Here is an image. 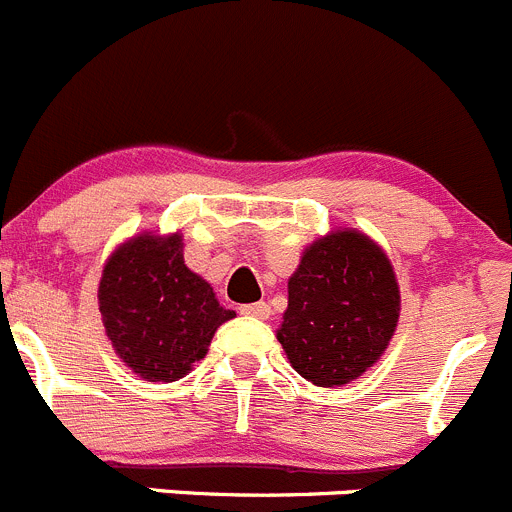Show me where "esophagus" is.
Here are the masks:
<instances>
[{"instance_id": "obj_1", "label": "esophagus", "mask_w": 512, "mask_h": 512, "mask_svg": "<svg viewBox=\"0 0 512 512\" xmlns=\"http://www.w3.org/2000/svg\"><path fill=\"white\" fill-rule=\"evenodd\" d=\"M242 315H252V318H270V305L267 303H250V305H242L240 308Z\"/></svg>"}]
</instances>
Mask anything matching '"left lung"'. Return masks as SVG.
<instances>
[{"label": "left lung", "mask_w": 512, "mask_h": 512, "mask_svg": "<svg viewBox=\"0 0 512 512\" xmlns=\"http://www.w3.org/2000/svg\"><path fill=\"white\" fill-rule=\"evenodd\" d=\"M401 313L389 255L358 229L310 242L288 280L278 328L290 366L323 389L351 384L384 356Z\"/></svg>", "instance_id": "left-lung-1"}]
</instances>
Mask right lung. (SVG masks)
<instances>
[{
    "label": "right lung",
    "mask_w": 512,
    "mask_h": 512,
    "mask_svg": "<svg viewBox=\"0 0 512 512\" xmlns=\"http://www.w3.org/2000/svg\"><path fill=\"white\" fill-rule=\"evenodd\" d=\"M105 336L143 381H179L234 310L184 262L181 232H141L111 252L98 283Z\"/></svg>",
    "instance_id": "obj_1"
}]
</instances>
